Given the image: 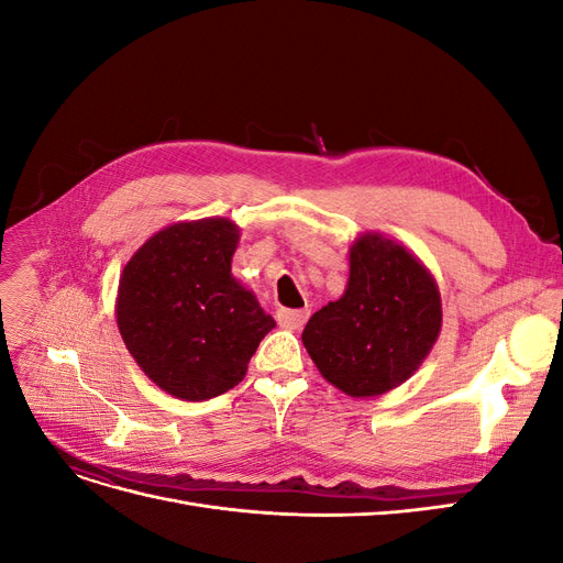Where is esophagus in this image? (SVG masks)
<instances>
[{"mask_svg":"<svg viewBox=\"0 0 563 563\" xmlns=\"http://www.w3.org/2000/svg\"><path fill=\"white\" fill-rule=\"evenodd\" d=\"M308 317H310V312H308V310H286V308L277 310V321H279V327H284V329H291V331L302 329V327H305V321H308Z\"/></svg>","mask_w":563,"mask_h":563,"instance_id":"obj_1","label":"esophagus"}]
</instances>
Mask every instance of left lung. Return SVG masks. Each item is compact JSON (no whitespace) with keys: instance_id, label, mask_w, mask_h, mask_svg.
<instances>
[{"instance_id":"left-lung-1","label":"left lung","mask_w":563,"mask_h":563,"mask_svg":"<svg viewBox=\"0 0 563 563\" xmlns=\"http://www.w3.org/2000/svg\"><path fill=\"white\" fill-rule=\"evenodd\" d=\"M441 331L434 277L411 251L378 232L350 249L340 300L314 312L302 345L319 373L350 397H378L411 378Z\"/></svg>"}]
</instances>
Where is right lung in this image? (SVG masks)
I'll list each match as a JSON object with an SVG mask.
<instances>
[{"label":"right lung","mask_w":563,"mask_h":563,"mask_svg":"<svg viewBox=\"0 0 563 563\" xmlns=\"http://www.w3.org/2000/svg\"><path fill=\"white\" fill-rule=\"evenodd\" d=\"M240 228L230 218L174 223L133 253L117 294V327L145 376L168 395L203 401L240 385L275 329L232 277Z\"/></svg>","instance_id":"1"}]
</instances>
